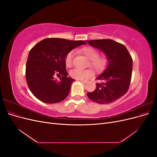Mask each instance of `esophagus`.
Returning a JSON list of instances; mask_svg holds the SVG:
<instances>
[{
    "instance_id": "esophagus-1",
    "label": "esophagus",
    "mask_w": 157,
    "mask_h": 157,
    "mask_svg": "<svg viewBox=\"0 0 157 157\" xmlns=\"http://www.w3.org/2000/svg\"><path fill=\"white\" fill-rule=\"evenodd\" d=\"M80 81L84 84H86L88 82V80H80Z\"/></svg>"
}]
</instances>
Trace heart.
Masks as SVG:
<instances>
[{"instance_id":"1","label":"heart","mask_w":157,"mask_h":157,"mask_svg":"<svg viewBox=\"0 0 157 157\" xmlns=\"http://www.w3.org/2000/svg\"><path fill=\"white\" fill-rule=\"evenodd\" d=\"M81 52L87 57L90 59L88 65L94 71L99 72L102 71L107 65V60L105 57L99 56V52L97 50L92 48V47L86 46L81 49ZM74 56V52L71 51L68 52L65 58V65L67 67H71L73 65V59ZM92 75V71L90 69H74L70 71L71 77L77 79L82 80L89 77Z\"/></svg>"}]
</instances>
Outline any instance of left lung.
<instances>
[{
  "label": "left lung",
  "instance_id": "8db88e82",
  "mask_svg": "<svg viewBox=\"0 0 157 157\" xmlns=\"http://www.w3.org/2000/svg\"><path fill=\"white\" fill-rule=\"evenodd\" d=\"M93 47L101 50L107 56L108 65L96 80V88L87 96L99 104L111 103L117 101L128 92L132 73V58L124 45L111 39L87 40Z\"/></svg>",
  "mask_w": 157,
  "mask_h": 157
}]
</instances>
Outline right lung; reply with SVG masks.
Instances as JSON below:
<instances>
[{
    "mask_svg": "<svg viewBox=\"0 0 157 157\" xmlns=\"http://www.w3.org/2000/svg\"><path fill=\"white\" fill-rule=\"evenodd\" d=\"M84 40H69L48 38L40 41L31 48L26 64L25 77L32 94L46 103L62 101L67 97L75 79L67 77L65 58L68 52ZM55 75H61L59 81Z\"/></svg>",
    "mask_w": 157,
    "mask_h": 157,
    "instance_id": "1",
    "label": "right lung"
}]
</instances>
